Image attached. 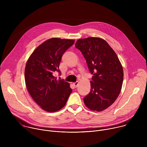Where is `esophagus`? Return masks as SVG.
<instances>
[{
    "label": "esophagus",
    "mask_w": 147,
    "mask_h": 147,
    "mask_svg": "<svg viewBox=\"0 0 147 147\" xmlns=\"http://www.w3.org/2000/svg\"><path fill=\"white\" fill-rule=\"evenodd\" d=\"M73 84L74 87L75 88H76V87H77L78 84V82L77 81V82H74V83H73Z\"/></svg>",
    "instance_id": "34e87169"
}]
</instances>
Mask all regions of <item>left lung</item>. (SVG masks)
I'll return each mask as SVG.
<instances>
[{
  "mask_svg": "<svg viewBox=\"0 0 147 147\" xmlns=\"http://www.w3.org/2000/svg\"><path fill=\"white\" fill-rule=\"evenodd\" d=\"M86 60L93 75L90 93L84 102L90 109L100 112L109 107L118 97L123 81L121 63L104 39L96 37L80 39L75 44Z\"/></svg>",
  "mask_w": 147,
  "mask_h": 147,
  "instance_id": "1",
  "label": "left lung"
}]
</instances>
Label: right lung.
Instances as JSON below:
<instances>
[{"mask_svg":"<svg viewBox=\"0 0 147 147\" xmlns=\"http://www.w3.org/2000/svg\"><path fill=\"white\" fill-rule=\"evenodd\" d=\"M74 40L52 38L38 46L27 60L25 81L28 92L43 110L55 112L63 108L71 93L70 84L56 80L61 57Z\"/></svg>","mask_w":147,"mask_h":147,"instance_id":"1","label":"right lung"}]
</instances>
